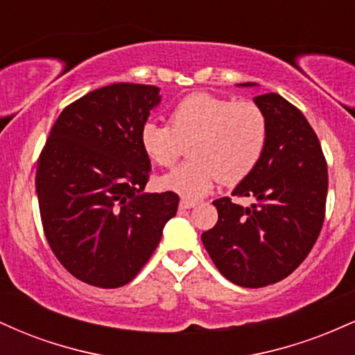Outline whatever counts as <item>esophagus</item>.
I'll return each instance as SVG.
<instances>
[{
  "mask_svg": "<svg viewBox=\"0 0 355 355\" xmlns=\"http://www.w3.org/2000/svg\"><path fill=\"white\" fill-rule=\"evenodd\" d=\"M195 205H197V202L189 200V198H182V200H180V209H183V210H187V209H193Z\"/></svg>",
  "mask_w": 355,
  "mask_h": 355,
  "instance_id": "34e87169",
  "label": "esophagus"
}]
</instances>
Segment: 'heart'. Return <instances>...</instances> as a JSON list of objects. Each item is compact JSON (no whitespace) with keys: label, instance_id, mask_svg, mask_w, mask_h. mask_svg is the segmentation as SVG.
I'll list each match as a JSON object with an SVG mask.
<instances>
[{"label":"heart","instance_id":"b5f03b06","mask_svg":"<svg viewBox=\"0 0 355 355\" xmlns=\"http://www.w3.org/2000/svg\"><path fill=\"white\" fill-rule=\"evenodd\" d=\"M268 125L252 101H232L193 93L178 101L170 125L145 121L140 145L150 160L168 168L189 145L190 160L160 178V187L185 198H202L215 183L242 182L260 164L267 148Z\"/></svg>","mask_w":355,"mask_h":355}]
</instances>
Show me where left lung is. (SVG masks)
I'll use <instances>...</instances> for the list:
<instances>
[{"instance_id": "8db88e82", "label": "left lung", "mask_w": 355, "mask_h": 355, "mask_svg": "<svg viewBox=\"0 0 355 355\" xmlns=\"http://www.w3.org/2000/svg\"><path fill=\"white\" fill-rule=\"evenodd\" d=\"M254 101L267 118V148L232 195L252 197L255 203L214 200L218 220L202 234L220 274L250 288L279 282L304 262L324 223L329 185L319 138L302 112L277 93Z\"/></svg>"}]
</instances>
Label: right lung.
I'll return each instance as SVG.
<instances>
[{
	"instance_id": "obj_1",
	"label": "right lung",
	"mask_w": 355,
	"mask_h": 355,
	"mask_svg": "<svg viewBox=\"0 0 355 355\" xmlns=\"http://www.w3.org/2000/svg\"><path fill=\"white\" fill-rule=\"evenodd\" d=\"M160 88L115 83L73 101L36 166L44 235L73 277L101 288L135 279L175 217L178 195L145 193L150 158L140 130Z\"/></svg>"
}]
</instances>
